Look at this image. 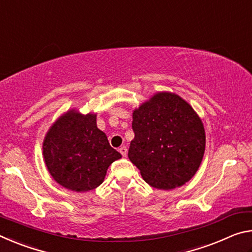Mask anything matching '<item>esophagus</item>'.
<instances>
[{
  "label": "esophagus",
  "instance_id": "1",
  "mask_svg": "<svg viewBox=\"0 0 252 252\" xmlns=\"http://www.w3.org/2000/svg\"><path fill=\"white\" fill-rule=\"evenodd\" d=\"M119 151H120L122 157H126V155H127V149H126V147H121L120 149H119Z\"/></svg>",
  "mask_w": 252,
  "mask_h": 252
}]
</instances>
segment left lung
<instances>
[{
    "mask_svg": "<svg viewBox=\"0 0 252 252\" xmlns=\"http://www.w3.org/2000/svg\"><path fill=\"white\" fill-rule=\"evenodd\" d=\"M130 161L157 189H174L192 178L201 163L206 133L189 103L161 92L133 111Z\"/></svg>",
    "mask_w": 252,
    "mask_h": 252,
    "instance_id": "8db88e82",
    "label": "left lung"
}]
</instances>
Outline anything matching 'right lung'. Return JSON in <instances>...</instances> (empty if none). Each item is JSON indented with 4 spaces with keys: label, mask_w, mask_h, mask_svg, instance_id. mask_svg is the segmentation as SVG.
<instances>
[{
    "label": "right lung",
    "mask_w": 252,
    "mask_h": 252,
    "mask_svg": "<svg viewBox=\"0 0 252 252\" xmlns=\"http://www.w3.org/2000/svg\"><path fill=\"white\" fill-rule=\"evenodd\" d=\"M43 156L59 185L85 192L99 187L109 165L121 155L97 129L96 116L72 110L51 126L43 142Z\"/></svg>",
    "instance_id": "right-lung-1"
}]
</instances>
